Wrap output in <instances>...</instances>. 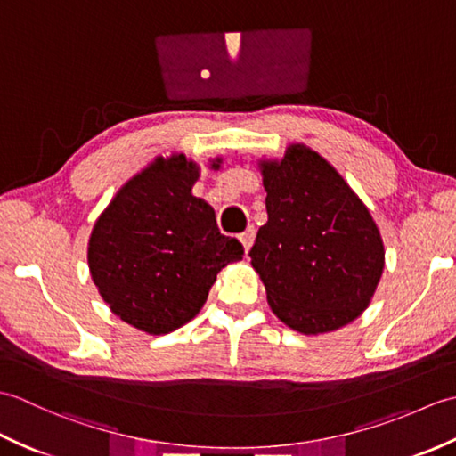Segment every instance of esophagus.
<instances>
[{"instance_id":"obj_1","label":"esophagus","mask_w":456,"mask_h":456,"mask_svg":"<svg viewBox=\"0 0 456 456\" xmlns=\"http://www.w3.org/2000/svg\"><path fill=\"white\" fill-rule=\"evenodd\" d=\"M239 240H240V243H243L245 253H248V248L253 247V240H255V227H247L243 233L239 235Z\"/></svg>"}]
</instances>
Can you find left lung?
Segmentation results:
<instances>
[{"label":"left lung","mask_w":456,"mask_h":456,"mask_svg":"<svg viewBox=\"0 0 456 456\" xmlns=\"http://www.w3.org/2000/svg\"><path fill=\"white\" fill-rule=\"evenodd\" d=\"M268 221L250 265L278 319L304 335L351 323L370 304L384 270L376 223L331 164L304 144L260 164Z\"/></svg>","instance_id":"obj_1"}]
</instances>
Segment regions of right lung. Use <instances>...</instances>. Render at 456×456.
Instances as JSON below:
<instances>
[{"instance_id": "obj_1", "label": "right lung", "mask_w": 456, "mask_h": 456, "mask_svg": "<svg viewBox=\"0 0 456 456\" xmlns=\"http://www.w3.org/2000/svg\"><path fill=\"white\" fill-rule=\"evenodd\" d=\"M198 176L183 154L157 159L94 225V284L115 315L144 333H170L196 317L219 270L245 255L235 237L221 235L209 203L191 196Z\"/></svg>"}]
</instances>
